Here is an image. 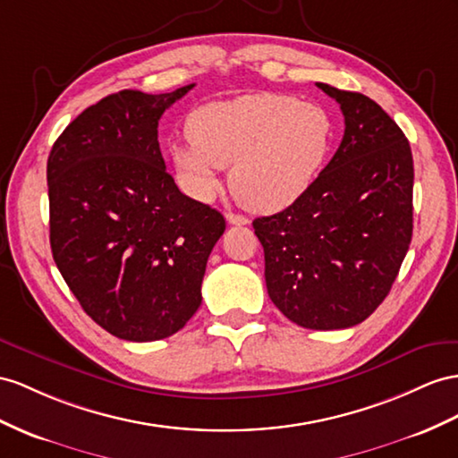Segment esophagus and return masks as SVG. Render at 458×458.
<instances>
[{
    "instance_id": "esophagus-1",
    "label": "esophagus",
    "mask_w": 458,
    "mask_h": 458,
    "mask_svg": "<svg viewBox=\"0 0 458 458\" xmlns=\"http://www.w3.org/2000/svg\"><path fill=\"white\" fill-rule=\"evenodd\" d=\"M226 220H228V225H233V226L248 225V218L242 216V215H233V213H228V215H226Z\"/></svg>"
}]
</instances>
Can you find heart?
I'll use <instances>...</instances> for the list:
<instances>
[{
    "mask_svg": "<svg viewBox=\"0 0 458 458\" xmlns=\"http://www.w3.org/2000/svg\"><path fill=\"white\" fill-rule=\"evenodd\" d=\"M172 162L193 199L208 201L230 166L233 197L257 213H276L308 191L329 157L331 114L318 102L257 92L199 106Z\"/></svg>",
    "mask_w": 458,
    "mask_h": 458,
    "instance_id": "obj_1",
    "label": "heart"
}]
</instances>
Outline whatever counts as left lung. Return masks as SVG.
I'll return each mask as SVG.
<instances>
[{"mask_svg":"<svg viewBox=\"0 0 458 458\" xmlns=\"http://www.w3.org/2000/svg\"><path fill=\"white\" fill-rule=\"evenodd\" d=\"M341 104L344 137L294 203L253 220L268 298L290 321L348 329L389 294L412 240L414 162L377 102L318 83Z\"/></svg>","mask_w":458,"mask_h":458,"instance_id":"obj_1","label":"left lung"}]
</instances>
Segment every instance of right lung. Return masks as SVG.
<instances>
[{
    "mask_svg": "<svg viewBox=\"0 0 458 458\" xmlns=\"http://www.w3.org/2000/svg\"><path fill=\"white\" fill-rule=\"evenodd\" d=\"M195 85L120 90L79 114L48 157L54 261L89 318L133 343L172 336L201 306L225 216L166 172L158 120Z\"/></svg>",
    "mask_w": 458,
    "mask_h": 458,
    "instance_id": "1",
    "label": "right lung"
}]
</instances>
